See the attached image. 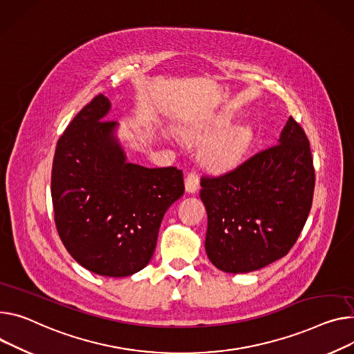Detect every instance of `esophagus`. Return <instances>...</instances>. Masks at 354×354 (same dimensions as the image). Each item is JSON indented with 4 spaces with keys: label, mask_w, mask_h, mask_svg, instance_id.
<instances>
[{
    "label": "esophagus",
    "mask_w": 354,
    "mask_h": 354,
    "mask_svg": "<svg viewBox=\"0 0 354 354\" xmlns=\"http://www.w3.org/2000/svg\"><path fill=\"white\" fill-rule=\"evenodd\" d=\"M200 187V176L197 173H188L185 176V189L188 193L197 192Z\"/></svg>",
    "instance_id": "34e87169"
}]
</instances>
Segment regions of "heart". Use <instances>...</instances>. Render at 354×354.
Returning <instances> with one entry per match:
<instances>
[{"mask_svg": "<svg viewBox=\"0 0 354 354\" xmlns=\"http://www.w3.org/2000/svg\"><path fill=\"white\" fill-rule=\"evenodd\" d=\"M225 120H212L194 127L189 134L204 139L221 129ZM250 142V131L243 127H231L212 139L204 149V160L212 167H227L235 162Z\"/></svg>", "mask_w": 354, "mask_h": 354, "instance_id": "heart-1", "label": "heart"}]
</instances>
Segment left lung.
Instances as JSON below:
<instances>
[{
	"instance_id": "obj_1",
	"label": "left lung",
	"mask_w": 354,
	"mask_h": 354,
	"mask_svg": "<svg viewBox=\"0 0 354 354\" xmlns=\"http://www.w3.org/2000/svg\"><path fill=\"white\" fill-rule=\"evenodd\" d=\"M278 142L225 173L201 177L205 251L224 272L243 274L285 257L305 227L315 189L308 136L290 116Z\"/></svg>"
}]
</instances>
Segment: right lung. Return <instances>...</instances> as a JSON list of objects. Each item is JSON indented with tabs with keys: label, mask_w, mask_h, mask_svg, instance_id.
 <instances>
[{
	"label": "right lung",
	"mask_w": 354,
	"mask_h": 354,
	"mask_svg": "<svg viewBox=\"0 0 354 354\" xmlns=\"http://www.w3.org/2000/svg\"><path fill=\"white\" fill-rule=\"evenodd\" d=\"M111 102L95 96L59 138L50 193L61 241L72 258L102 277L143 269L156 248L167 208L184 194L183 170L126 162L103 120Z\"/></svg>",
	"instance_id": "1"
}]
</instances>
